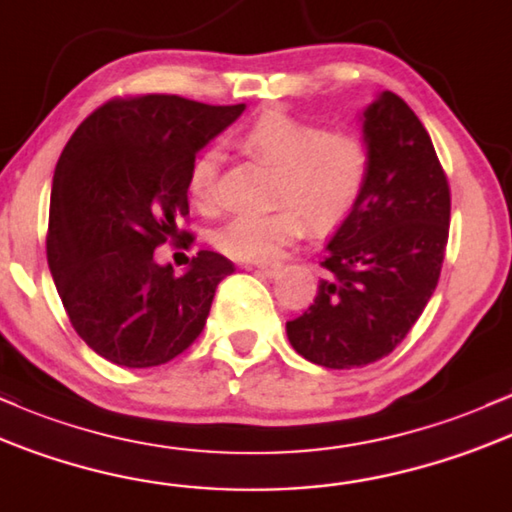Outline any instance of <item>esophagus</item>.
Segmentation results:
<instances>
[{
	"label": "esophagus",
	"mask_w": 512,
	"mask_h": 512,
	"mask_svg": "<svg viewBox=\"0 0 512 512\" xmlns=\"http://www.w3.org/2000/svg\"><path fill=\"white\" fill-rule=\"evenodd\" d=\"M251 268H256L258 273L263 275H275L280 271V261H261V263H251Z\"/></svg>",
	"instance_id": "1"
}]
</instances>
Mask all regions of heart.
I'll list each match as a JSON object with an SVG mask.
<instances>
[{
  "label": "heart",
  "instance_id": "b5f03b06",
  "mask_svg": "<svg viewBox=\"0 0 512 512\" xmlns=\"http://www.w3.org/2000/svg\"><path fill=\"white\" fill-rule=\"evenodd\" d=\"M241 154L271 166V212H241L215 232V246L237 261H266L300 237L304 220L329 229L358 205L370 176V147L353 130L268 111L234 137ZM220 152L205 147L188 166V195L208 210L217 200Z\"/></svg>",
  "mask_w": 512,
  "mask_h": 512
}]
</instances>
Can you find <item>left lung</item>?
<instances>
[{
	"mask_svg": "<svg viewBox=\"0 0 512 512\" xmlns=\"http://www.w3.org/2000/svg\"><path fill=\"white\" fill-rule=\"evenodd\" d=\"M360 120L367 186L326 244L317 297L285 326L292 348L329 370L377 363L404 341L435 292L450 234V186L416 113L382 91Z\"/></svg>",
	"mask_w": 512,
	"mask_h": 512,
	"instance_id": "left-lung-1",
	"label": "left lung"
}]
</instances>
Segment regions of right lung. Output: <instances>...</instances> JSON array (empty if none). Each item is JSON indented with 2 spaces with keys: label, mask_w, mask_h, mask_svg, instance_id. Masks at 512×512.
Listing matches in <instances>:
<instances>
[{
  "label": "right lung",
  "mask_w": 512,
  "mask_h": 512,
  "mask_svg": "<svg viewBox=\"0 0 512 512\" xmlns=\"http://www.w3.org/2000/svg\"><path fill=\"white\" fill-rule=\"evenodd\" d=\"M181 96L111 99L74 130L55 166L48 266L74 331L123 367L164 365L203 331L234 263L198 251L183 275L154 249L188 215V166L244 113ZM193 241V237L188 239Z\"/></svg>",
  "instance_id": "1"
}]
</instances>
